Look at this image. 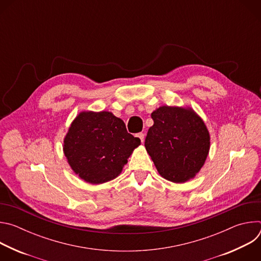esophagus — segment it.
<instances>
[{
	"instance_id": "esophagus-1",
	"label": "esophagus",
	"mask_w": 261,
	"mask_h": 261,
	"mask_svg": "<svg viewBox=\"0 0 261 261\" xmlns=\"http://www.w3.org/2000/svg\"><path fill=\"white\" fill-rule=\"evenodd\" d=\"M136 136L140 139V141H141V142H143V141H144V133L140 132V133H138Z\"/></svg>"
}]
</instances>
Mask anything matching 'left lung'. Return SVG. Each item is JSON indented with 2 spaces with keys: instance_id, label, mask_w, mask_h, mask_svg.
<instances>
[{
  "instance_id": "1",
  "label": "left lung",
  "mask_w": 261,
  "mask_h": 261,
  "mask_svg": "<svg viewBox=\"0 0 261 261\" xmlns=\"http://www.w3.org/2000/svg\"><path fill=\"white\" fill-rule=\"evenodd\" d=\"M144 146L158 172L167 180L185 182L203 166L210 151V133L190 107L161 106L152 113Z\"/></svg>"
}]
</instances>
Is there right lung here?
<instances>
[{
  "mask_svg": "<svg viewBox=\"0 0 261 261\" xmlns=\"http://www.w3.org/2000/svg\"><path fill=\"white\" fill-rule=\"evenodd\" d=\"M140 139L109 111H82L64 138L63 150L72 170L90 184L116 178Z\"/></svg>",
  "mask_w": 261,
  "mask_h": 261,
  "instance_id": "obj_1",
  "label": "right lung"
}]
</instances>
